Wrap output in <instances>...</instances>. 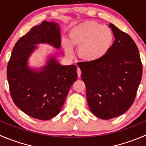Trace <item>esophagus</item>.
<instances>
[{
  "mask_svg": "<svg viewBox=\"0 0 146 146\" xmlns=\"http://www.w3.org/2000/svg\"><path fill=\"white\" fill-rule=\"evenodd\" d=\"M77 73H78V76L80 78V75H81V70H80V69L79 68H77Z\"/></svg>",
  "mask_w": 146,
  "mask_h": 146,
  "instance_id": "obj_1",
  "label": "esophagus"
}]
</instances>
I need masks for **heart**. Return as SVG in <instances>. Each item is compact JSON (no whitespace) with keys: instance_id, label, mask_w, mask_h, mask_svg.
Wrapping results in <instances>:
<instances>
[{"instance_id":"1","label":"heart","mask_w":146,"mask_h":146,"mask_svg":"<svg viewBox=\"0 0 146 146\" xmlns=\"http://www.w3.org/2000/svg\"><path fill=\"white\" fill-rule=\"evenodd\" d=\"M70 38L73 45L81 46L79 55L82 58L88 61H96L110 50L113 35L106 25L88 21L76 27L70 33ZM66 50L68 55L72 54L73 49L68 43H66Z\"/></svg>"}]
</instances>
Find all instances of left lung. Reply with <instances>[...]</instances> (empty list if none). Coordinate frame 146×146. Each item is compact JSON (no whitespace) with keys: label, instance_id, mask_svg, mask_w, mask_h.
I'll use <instances>...</instances> for the list:
<instances>
[{"label":"left lung","instance_id":"8db88e82","mask_svg":"<svg viewBox=\"0 0 146 146\" xmlns=\"http://www.w3.org/2000/svg\"><path fill=\"white\" fill-rule=\"evenodd\" d=\"M109 27L115 40L108 52L96 61L78 63L90 111L104 120L122 115L132 106L143 73L139 51L132 38L113 24Z\"/></svg>","mask_w":146,"mask_h":146}]
</instances>
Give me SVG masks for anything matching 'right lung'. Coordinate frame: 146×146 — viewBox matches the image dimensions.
Listing matches in <instances>:
<instances>
[{
    "instance_id": "right-lung-1",
    "label": "right lung",
    "mask_w": 146,
    "mask_h": 146,
    "mask_svg": "<svg viewBox=\"0 0 146 146\" xmlns=\"http://www.w3.org/2000/svg\"><path fill=\"white\" fill-rule=\"evenodd\" d=\"M40 43L60 48L57 23L43 21L16 42L8 63L7 78L15 106L29 116L46 121L59 113L78 74L76 66H61L54 58L40 71L30 69L27 60L35 45Z\"/></svg>"
}]
</instances>
